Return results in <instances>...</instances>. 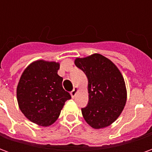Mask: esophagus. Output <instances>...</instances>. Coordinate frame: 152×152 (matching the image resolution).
<instances>
[{"label": "esophagus", "instance_id": "esophagus-1", "mask_svg": "<svg viewBox=\"0 0 152 152\" xmlns=\"http://www.w3.org/2000/svg\"><path fill=\"white\" fill-rule=\"evenodd\" d=\"M77 91H78V88H77V87H75V88L72 89V91L71 92V95H72V98H74V97L76 96Z\"/></svg>", "mask_w": 152, "mask_h": 152}]
</instances>
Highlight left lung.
<instances>
[{
  "mask_svg": "<svg viewBox=\"0 0 152 152\" xmlns=\"http://www.w3.org/2000/svg\"><path fill=\"white\" fill-rule=\"evenodd\" d=\"M76 66L88 78L89 102L81 108L86 121L94 129L113 123L126 102V89L123 76L114 63L99 53L76 58Z\"/></svg>",
  "mask_w": 152,
  "mask_h": 152,
  "instance_id": "1",
  "label": "left lung"
}]
</instances>
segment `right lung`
I'll return each instance as SVG.
<instances>
[{
	"mask_svg": "<svg viewBox=\"0 0 152 152\" xmlns=\"http://www.w3.org/2000/svg\"><path fill=\"white\" fill-rule=\"evenodd\" d=\"M59 64L39 60L26 68L17 87L21 112L28 120L41 126L55 122L71 95L63 88L58 75Z\"/></svg>",
	"mask_w": 152,
	"mask_h": 152,
	"instance_id": "obj_1",
	"label": "right lung"
}]
</instances>
